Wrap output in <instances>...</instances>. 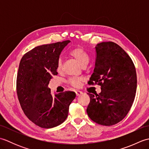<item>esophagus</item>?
Returning a JSON list of instances; mask_svg holds the SVG:
<instances>
[{
  "instance_id": "34e87169",
  "label": "esophagus",
  "mask_w": 149,
  "mask_h": 149,
  "mask_svg": "<svg viewBox=\"0 0 149 149\" xmlns=\"http://www.w3.org/2000/svg\"><path fill=\"white\" fill-rule=\"evenodd\" d=\"M75 94H76V95H77V96L80 95H81L82 93H82V91H79V90L75 91Z\"/></svg>"
}]
</instances>
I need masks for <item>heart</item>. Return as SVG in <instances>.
I'll list each match as a JSON object with an SVG mask.
<instances>
[{
	"instance_id": "b5f03b06",
	"label": "heart",
	"mask_w": 149,
	"mask_h": 149,
	"mask_svg": "<svg viewBox=\"0 0 149 149\" xmlns=\"http://www.w3.org/2000/svg\"><path fill=\"white\" fill-rule=\"evenodd\" d=\"M70 56H71L73 58H74L79 63V65L85 67L90 61V56L88 54L85 50L81 48V47H75L70 50ZM62 69V61L61 59H59L56 64V70L58 72H60ZM68 84H70L74 87H78L81 83V79L77 78H72L67 81Z\"/></svg>"
}]
</instances>
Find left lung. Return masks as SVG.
<instances>
[{
	"mask_svg": "<svg viewBox=\"0 0 149 149\" xmlns=\"http://www.w3.org/2000/svg\"><path fill=\"white\" fill-rule=\"evenodd\" d=\"M93 73L88 84L101 86L90 98L86 111L98 124L110 126L125 118L133 104L137 87L136 68L122 47L112 42L98 43Z\"/></svg>",
	"mask_w": 149,
	"mask_h": 149,
	"instance_id": "8db88e82",
	"label": "left lung"
}]
</instances>
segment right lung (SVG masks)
Here are the masks:
<instances>
[{
    "mask_svg": "<svg viewBox=\"0 0 149 149\" xmlns=\"http://www.w3.org/2000/svg\"><path fill=\"white\" fill-rule=\"evenodd\" d=\"M70 40L36 47L25 54L19 64L17 93L25 115L34 124L50 129L67 118L69 106L76 95L66 91L54 97L48 87L53 75L58 74L56 64Z\"/></svg>",
    "mask_w": 149,
    "mask_h": 149,
    "instance_id": "right-lung-1",
    "label": "right lung"
}]
</instances>
